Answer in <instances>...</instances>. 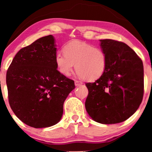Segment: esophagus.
Listing matches in <instances>:
<instances>
[{"mask_svg":"<svg viewBox=\"0 0 152 152\" xmlns=\"http://www.w3.org/2000/svg\"><path fill=\"white\" fill-rule=\"evenodd\" d=\"M82 84H83V83L82 82H80V81H78V80L75 81V84L76 86H80V85H82Z\"/></svg>","mask_w":152,"mask_h":152,"instance_id":"esophagus-1","label":"esophagus"}]
</instances>
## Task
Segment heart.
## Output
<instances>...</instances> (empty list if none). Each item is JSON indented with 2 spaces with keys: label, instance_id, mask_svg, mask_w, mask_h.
<instances>
[{
  "label": "heart",
  "instance_id": "obj_1",
  "mask_svg": "<svg viewBox=\"0 0 152 152\" xmlns=\"http://www.w3.org/2000/svg\"><path fill=\"white\" fill-rule=\"evenodd\" d=\"M64 50L58 52L55 57L57 69L64 75L71 74L75 64L77 72L87 81L96 80L105 72L107 55L100 48L74 40L68 42Z\"/></svg>",
  "mask_w": 152,
  "mask_h": 152
}]
</instances>
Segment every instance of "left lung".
Masks as SVG:
<instances>
[{"label": "left lung", "instance_id": "obj_1", "mask_svg": "<svg viewBox=\"0 0 152 152\" xmlns=\"http://www.w3.org/2000/svg\"><path fill=\"white\" fill-rule=\"evenodd\" d=\"M107 55V68L93 83H86L88 95L85 107L99 123L125 121L139 108L144 93L142 61L129 46L112 39H102Z\"/></svg>", "mask_w": 152, "mask_h": 152}]
</instances>
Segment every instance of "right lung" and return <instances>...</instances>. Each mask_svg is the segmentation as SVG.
I'll use <instances>...</instances> for the list:
<instances>
[{"label":"right lung","mask_w":152,"mask_h":152,"mask_svg":"<svg viewBox=\"0 0 152 152\" xmlns=\"http://www.w3.org/2000/svg\"><path fill=\"white\" fill-rule=\"evenodd\" d=\"M55 39L48 35L20 49L7 75L10 107L18 119L34 128L53 126L61 120L64 103L74 81L58 71Z\"/></svg>","instance_id":"right-lung-1"}]
</instances>
